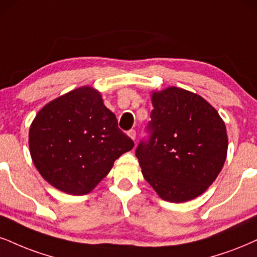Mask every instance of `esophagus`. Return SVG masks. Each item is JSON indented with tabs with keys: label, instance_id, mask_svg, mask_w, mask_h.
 Masks as SVG:
<instances>
[{
	"label": "esophagus",
	"instance_id": "obj_1",
	"mask_svg": "<svg viewBox=\"0 0 257 257\" xmlns=\"http://www.w3.org/2000/svg\"><path fill=\"white\" fill-rule=\"evenodd\" d=\"M127 136L132 139V141H135V139H136V131H135V130H130V131H127Z\"/></svg>",
	"mask_w": 257,
	"mask_h": 257
}]
</instances>
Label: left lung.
<instances>
[{"label":"left lung","instance_id":"1","mask_svg":"<svg viewBox=\"0 0 257 257\" xmlns=\"http://www.w3.org/2000/svg\"><path fill=\"white\" fill-rule=\"evenodd\" d=\"M150 139L136 150L142 173L160 198L186 202L201 195L225 163V122L200 95L168 87L151 94Z\"/></svg>","mask_w":257,"mask_h":257}]
</instances>
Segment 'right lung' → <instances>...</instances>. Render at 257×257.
<instances>
[{
    "label": "right lung",
    "instance_id": "obj_1",
    "mask_svg": "<svg viewBox=\"0 0 257 257\" xmlns=\"http://www.w3.org/2000/svg\"><path fill=\"white\" fill-rule=\"evenodd\" d=\"M28 145L34 166L50 185L71 195L93 191L134 141L89 85L66 93L37 113Z\"/></svg>",
    "mask_w": 257,
    "mask_h": 257
}]
</instances>
